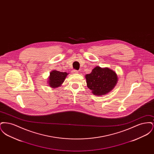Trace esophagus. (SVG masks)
<instances>
[{
  "label": "esophagus",
  "instance_id": "34e87169",
  "mask_svg": "<svg viewBox=\"0 0 154 154\" xmlns=\"http://www.w3.org/2000/svg\"><path fill=\"white\" fill-rule=\"evenodd\" d=\"M72 72L74 74H76V73H78V71L77 70H73L72 71Z\"/></svg>",
  "mask_w": 154,
  "mask_h": 154
}]
</instances>
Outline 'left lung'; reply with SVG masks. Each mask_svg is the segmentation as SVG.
Instances as JSON below:
<instances>
[{
  "label": "left lung",
  "mask_w": 154,
  "mask_h": 154,
  "mask_svg": "<svg viewBox=\"0 0 154 154\" xmlns=\"http://www.w3.org/2000/svg\"><path fill=\"white\" fill-rule=\"evenodd\" d=\"M85 79L88 88L94 95L107 94L115 87L117 83L116 72L109 67L96 66L90 74H86Z\"/></svg>",
  "instance_id": "1"
}]
</instances>
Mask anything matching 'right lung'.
<instances>
[{
	"label": "right lung",
	"mask_w": 154,
	"mask_h": 154,
	"mask_svg": "<svg viewBox=\"0 0 154 154\" xmlns=\"http://www.w3.org/2000/svg\"><path fill=\"white\" fill-rule=\"evenodd\" d=\"M69 73L66 72H60L54 70L50 73L48 79V85L52 88H56L60 87L66 79Z\"/></svg>",
	"instance_id": "1"
}]
</instances>
